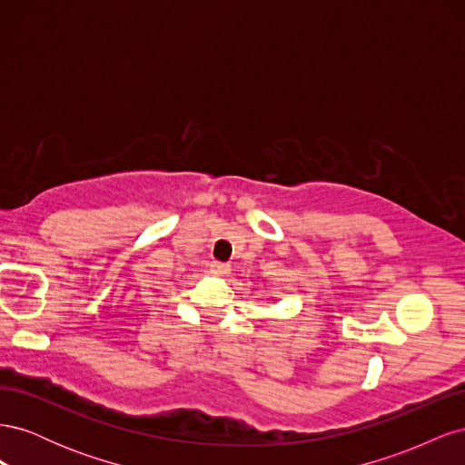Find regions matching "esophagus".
<instances>
[{"label":"esophagus","instance_id":"34e87169","mask_svg":"<svg viewBox=\"0 0 465 465\" xmlns=\"http://www.w3.org/2000/svg\"><path fill=\"white\" fill-rule=\"evenodd\" d=\"M209 272L213 273V275H217V277H224V275L231 273V265L229 263H221V262H213V263L209 265Z\"/></svg>","mask_w":465,"mask_h":465}]
</instances>
